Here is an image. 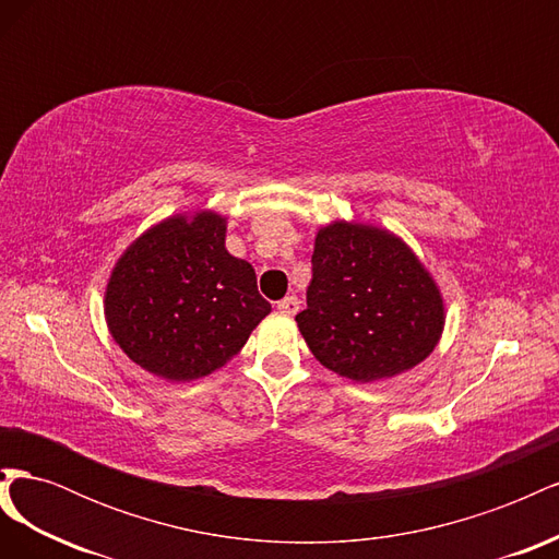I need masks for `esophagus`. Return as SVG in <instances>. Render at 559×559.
Masks as SVG:
<instances>
[{"label":"esophagus","instance_id":"obj_1","mask_svg":"<svg viewBox=\"0 0 559 559\" xmlns=\"http://www.w3.org/2000/svg\"><path fill=\"white\" fill-rule=\"evenodd\" d=\"M277 310L282 312V314H296L298 310H300V300L296 298V296H286V298H282L280 302H277Z\"/></svg>","mask_w":559,"mask_h":559}]
</instances>
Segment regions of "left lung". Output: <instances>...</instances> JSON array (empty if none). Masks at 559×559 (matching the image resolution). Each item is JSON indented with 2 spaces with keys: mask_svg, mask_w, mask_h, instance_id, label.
<instances>
[{
  "mask_svg": "<svg viewBox=\"0 0 559 559\" xmlns=\"http://www.w3.org/2000/svg\"><path fill=\"white\" fill-rule=\"evenodd\" d=\"M296 324L321 366L368 384L429 357L445 329V300L396 233L337 218L314 235L308 310Z\"/></svg>",
  "mask_w": 559,
  "mask_h": 559,
  "instance_id": "left-lung-1",
  "label": "left lung"
}]
</instances>
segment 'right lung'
<instances>
[{
	"label": "right lung",
	"instance_id": "right-lung-1",
	"mask_svg": "<svg viewBox=\"0 0 559 559\" xmlns=\"http://www.w3.org/2000/svg\"><path fill=\"white\" fill-rule=\"evenodd\" d=\"M228 218L179 212L116 259L105 289L114 343L146 373L193 382L224 368L270 314L251 263L226 249Z\"/></svg>",
	"mask_w": 559,
	"mask_h": 559
}]
</instances>
